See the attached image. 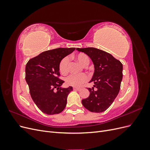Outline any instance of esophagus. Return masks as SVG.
<instances>
[{
    "instance_id": "1",
    "label": "esophagus",
    "mask_w": 150,
    "mask_h": 150,
    "mask_svg": "<svg viewBox=\"0 0 150 150\" xmlns=\"http://www.w3.org/2000/svg\"><path fill=\"white\" fill-rule=\"evenodd\" d=\"M73 90H74V91H80L81 88H73Z\"/></svg>"
}]
</instances>
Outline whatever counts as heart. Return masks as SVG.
Returning <instances> with one entry per match:
<instances>
[{
  "label": "heart",
  "mask_w": 150,
  "mask_h": 150,
  "mask_svg": "<svg viewBox=\"0 0 150 150\" xmlns=\"http://www.w3.org/2000/svg\"><path fill=\"white\" fill-rule=\"evenodd\" d=\"M75 59L78 61L83 66H87L89 62V59L88 56L85 54L80 53L77 54L75 56ZM68 64H69V59L67 57H65L62 59L59 63V71L62 74H65L68 71ZM88 76L85 74H71L66 77V83L74 87H79L82 85L83 83L88 81Z\"/></svg>",
  "instance_id": "obj_1"
}]
</instances>
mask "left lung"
I'll return each mask as SVG.
<instances>
[{
  "label": "left lung",
  "instance_id": "1",
  "mask_svg": "<svg viewBox=\"0 0 150 150\" xmlns=\"http://www.w3.org/2000/svg\"><path fill=\"white\" fill-rule=\"evenodd\" d=\"M83 52L93 61L94 72L89 83H94L88 88L90 94L82 100L85 108L91 112L106 111L118 94L122 79V63L110 53L94 47L76 48ZM96 88L93 89V87Z\"/></svg>",
  "mask_w": 150,
  "mask_h": 150
}]
</instances>
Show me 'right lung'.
I'll list each match as a JSON object with an SVG mask.
<instances>
[{
  "instance_id": "obj_1",
  "label": "right lung",
  "mask_w": 150,
  "mask_h": 150,
  "mask_svg": "<svg viewBox=\"0 0 150 150\" xmlns=\"http://www.w3.org/2000/svg\"><path fill=\"white\" fill-rule=\"evenodd\" d=\"M75 49L57 48L44 51L27 63L25 81L31 98L45 114H59L64 110L68 94L73 89L71 86L61 87L64 81L58 78L60 75L59 66L62 59Z\"/></svg>"
}]
</instances>
